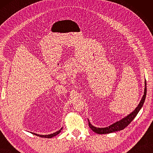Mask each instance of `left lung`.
Instances as JSON below:
<instances>
[{
  "label": "left lung",
  "mask_w": 153,
  "mask_h": 153,
  "mask_svg": "<svg viewBox=\"0 0 153 153\" xmlns=\"http://www.w3.org/2000/svg\"><path fill=\"white\" fill-rule=\"evenodd\" d=\"M145 90H144V95L143 96L142 99L141 100L140 102L138 105V106L136 107V108L133 111L131 114L127 116L125 118H122V120H119V121L114 123L113 124L109 126L108 127H106V128H97V127L93 126L92 124H91L89 119V128L92 129V131L97 133V134H110V133L115 132L117 131H120L124 129L126 127L128 126L129 123H130L132 120L135 118V117L137 116L139 110L142 108L143 105L145 100L146 98V95H147V82L146 80L145 81Z\"/></svg>",
  "instance_id": "obj_1"
}]
</instances>
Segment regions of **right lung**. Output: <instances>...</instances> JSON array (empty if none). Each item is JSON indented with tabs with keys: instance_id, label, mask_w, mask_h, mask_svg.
<instances>
[{
	"instance_id": "obj_1",
	"label": "right lung",
	"mask_w": 153,
	"mask_h": 153,
	"mask_svg": "<svg viewBox=\"0 0 153 153\" xmlns=\"http://www.w3.org/2000/svg\"><path fill=\"white\" fill-rule=\"evenodd\" d=\"M62 129V128L60 130L57 131L55 133H53V134H50V135H39V134H35V133H31V134H33L35 135H37L39 136V137H45V138H52L53 137H54V136L57 135L58 134H60V132L61 131Z\"/></svg>"
}]
</instances>
